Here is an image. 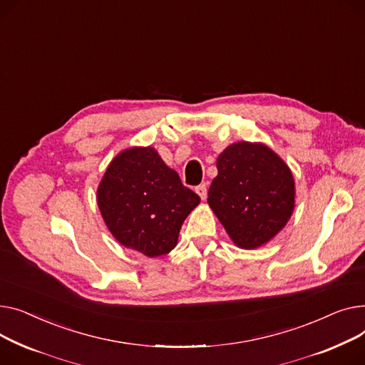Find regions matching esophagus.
Wrapping results in <instances>:
<instances>
[{"label": "esophagus", "instance_id": "esophagus-1", "mask_svg": "<svg viewBox=\"0 0 365 365\" xmlns=\"http://www.w3.org/2000/svg\"><path fill=\"white\" fill-rule=\"evenodd\" d=\"M196 192H197V195L200 196V199H202V200H205V199H206V196H207V187H206V184L203 182V184L197 185V187H196Z\"/></svg>", "mask_w": 365, "mask_h": 365}]
</instances>
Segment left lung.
Wrapping results in <instances>:
<instances>
[{
    "instance_id": "left-lung-1",
    "label": "left lung",
    "mask_w": 365,
    "mask_h": 365,
    "mask_svg": "<svg viewBox=\"0 0 365 365\" xmlns=\"http://www.w3.org/2000/svg\"><path fill=\"white\" fill-rule=\"evenodd\" d=\"M207 203L242 249L268 243L290 220L294 180L284 160L261 143L228 145L217 160Z\"/></svg>"
}]
</instances>
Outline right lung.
<instances>
[{"label": "right lung", "mask_w": 365, "mask_h": 365, "mask_svg": "<svg viewBox=\"0 0 365 365\" xmlns=\"http://www.w3.org/2000/svg\"><path fill=\"white\" fill-rule=\"evenodd\" d=\"M97 203L120 245L156 258L177 246L181 225L200 197L182 185L153 147H131L106 169Z\"/></svg>", "instance_id": "1"}]
</instances>
